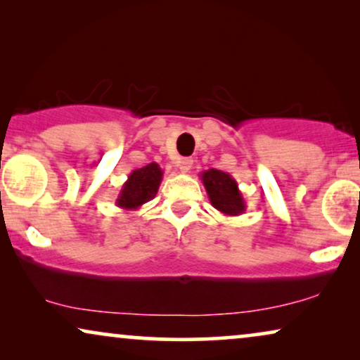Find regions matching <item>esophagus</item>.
I'll return each instance as SVG.
<instances>
[{
	"label": "esophagus",
	"instance_id": "34e87169",
	"mask_svg": "<svg viewBox=\"0 0 360 360\" xmlns=\"http://www.w3.org/2000/svg\"><path fill=\"white\" fill-rule=\"evenodd\" d=\"M176 165H179V169L181 174H188L191 170V167H193V160L190 159V157H184V159H180L176 162Z\"/></svg>",
	"mask_w": 360,
	"mask_h": 360
}]
</instances>
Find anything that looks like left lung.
Segmentation results:
<instances>
[{
  "instance_id": "obj_1",
  "label": "left lung",
  "mask_w": 360,
  "mask_h": 360,
  "mask_svg": "<svg viewBox=\"0 0 360 360\" xmlns=\"http://www.w3.org/2000/svg\"><path fill=\"white\" fill-rule=\"evenodd\" d=\"M210 203L224 216H239L245 211V201L238 181L228 172L210 169L200 175Z\"/></svg>"
}]
</instances>
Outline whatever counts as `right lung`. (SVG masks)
Wrapping results in <instances>:
<instances>
[{
  "instance_id": "1",
  "label": "right lung",
  "mask_w": 360,
  "mask_h": 360,
  "mask_svg": "<svg viewBox=\"0 0 360 360\" xmlns=\"http://www.w3.org/2000/svg\"><path fill=\"white\" fill-rule=\"evenodd\" d=\"M162 176H164V170L155 162L147 164L142 169L132 170L124 185L121 186L116 206L124 211L139 210L142 205H146L157 195Z\"/></svg>"
}]
</instances>
